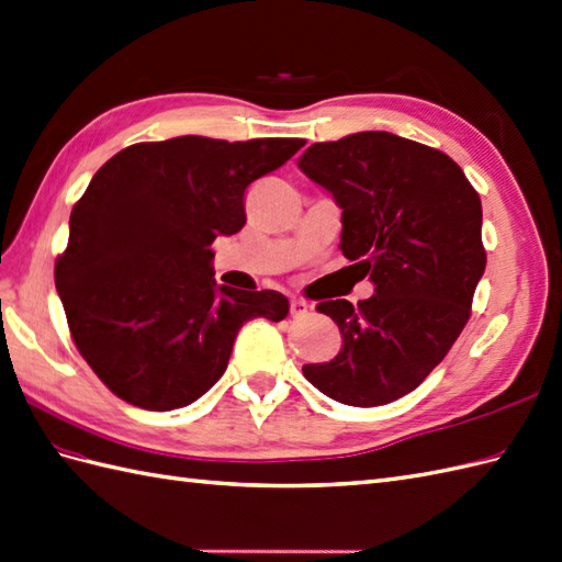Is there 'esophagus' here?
Returning <instances> with one entry per match:
<instances>
[{
  "mask_svg": "<svg viewBox=\"0 0 562 562\" xmlns=\"http://www.w3.org/2000/svg\"><path fill=\"white\" fill-rule=\"evenodd\" d=\"M307 312H310V303H307V300H303V297H293V300H291V317H293V319L305 317Z\"/></svg>",
  "mask_w": 562,
  "mask_h": 562,
  "instance_id": "obj_1",
  "label": "esophagus"
}]
</instances>
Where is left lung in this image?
Returning <instances> with one entry per match:
<instances>
[{
    "mask_svg": "<svg viewBox=\"0 0 562 562\" xmlns=\"http://www.w3.org/2000/svg\"><path fill=\"white\" fill-rule=\"evenodd\" d=\"M297 167L344 210L340 250L374 295L352 307L326 300L344 348L303 374L328 398L355 407L415 391L453 348L486 269L482 200L441 149L386 131L314 143Z\"/></svg>",
    "mask_w": 562,
    "mask_h": 562,
    "instance_id": "1",
    "label": "left lung"
}]
</instances>
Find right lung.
<instances>
[{"label": "right lung", "mask_w": 562, "mask_h": 562, "mask_svg": "<svg viewBox=\"0 0 562 562\" xmlns=\"http://www.w3.org/2000/svg\"><path fill=\"white\" fill-rule=\"evenodd\" d=\"M305 140L138 143L92 176L54 283L68 331L102 384L167 413L207 393L245 322H281L289 297L216 285L212 243L245 226V190Z\"/></svg>", "instance_id": "obj_1"}]
</instances>
